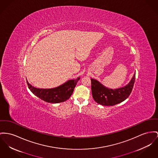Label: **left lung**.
<instances>
[{"mask_svg": "<svg viewBox=\"0 0 158 158\" xmlns=\"http://www.w3.org/2000/svg\"><path fill=\"white\" fill-rule=\"evenodd\" d=\"M135 80L134 74L130 83L125 87L117 89L105 87L96 80L91 79L92 94L95 101L102 105L113 106L126 99L132 92Z\"/></svg>", "mask_w": 158, "mask_h": 158, "instance_id": "left-lung-1", "label": "left lung"}]
</instances>
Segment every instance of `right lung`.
I'll use <instances>...</instances> for the list:
<instances>
[{
  "mask_svg": "<svg viewBox=\"0 0 158 158\" xmlns=\"http://www.w3.org/2000/svg\"><path fill=\"white\" fill-rule=\"evenodd\" d=\"M80 79V78L78 77L75 80H69L59 87L48 89L35 88L28 81H27V84L34 95L45 102L54 104L62 102L68 99L73 94L74 88Z\"/></svg>",
  "mask_w": 158,
  "mask_h": 158,
  "instance_id": "right-lung-1",
  "label": "right lung"
}]
</instances>
